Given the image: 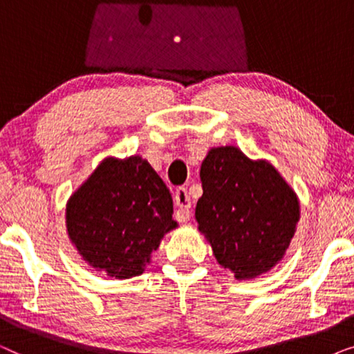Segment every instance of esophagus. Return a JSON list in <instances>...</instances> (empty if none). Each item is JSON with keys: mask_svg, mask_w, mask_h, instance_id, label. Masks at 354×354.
Listing matches in <instances>:
<instances>
[{"mask_svg": "<svg viewBox=\"0 0 354 354\" xmlns=\"http://www.w3.org/2000/svg\"><path fill=\"white\" fill-rule=\"evenodd\" d=\"M174 201H176L177 211H176V219L178 222H187L190 221V196H188L187 188H177L176 195H174Z\"/></svg>", "mask_w": 354, "mask_h": 354, "instance_id": "obj_1", "label": "esophagus"}]
</instances>
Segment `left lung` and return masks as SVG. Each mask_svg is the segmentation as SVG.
I'll return each instance as SVG.
<instances>
[{
	"instance_id": "left-lung-1",
	"label": "left lung",
	"mask_w": 354,
	"mask_h": 354,
	"mask_svg": "<svg viewBox=\"0 0 354 354\" xmlns=\"http://www.w3.org/2000/svg\"><path fill=\"white\" fill-rule=\"evenodd\" d=\"M198 230L235 279L248 280L280 263L299 221L297 193L272 164L236 147L211 148L201 164Z\"/></svg>"
}]
</instances>
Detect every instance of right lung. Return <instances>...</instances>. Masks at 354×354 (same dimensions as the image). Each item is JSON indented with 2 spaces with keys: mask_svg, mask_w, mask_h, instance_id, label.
I'll list each match as a JSON object with an SVG mask.
<instances>
[{
  "mask_svg": "<svg viewBox=\"0 0 354 354\" xmlns=\"http://www.w3.org/2000/svg\"><path fill=\"white\" fill-rule=\"evenodd\" d=\"M172 212L171 192L148 161L106 158L67 201L66 227L85 263L130 279L177 227Z\"/></svg>",
  "mask_w": 354,
  "mask_h": 354,
  "instance_id": "add662e5",
  "label": "right lung"
}]
</instances>
